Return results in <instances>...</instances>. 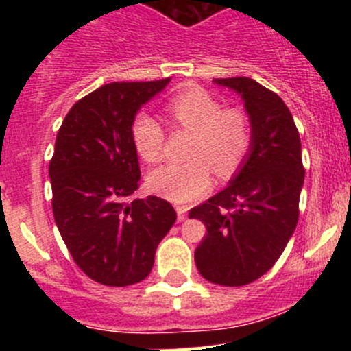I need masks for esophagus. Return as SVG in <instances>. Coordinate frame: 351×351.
<instances>
[{
  "mask_svg": "<svg viewBox=\"0 0 351 351\" xmlns=\"http://www.w3.org/2000/svg\"><path fill=\"white\" fill-rule=\"evenodd\" d=\"M176 214H178V222H183L186 219V212H189V207L186 205H175Z\"/></svg>",
  "mask_w": 351,
  "mask_h": 351,
  "instance_id": "34e87169",
  "label": "esophagus"
}]
</instances>
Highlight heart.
<instances>
[{
    "label": "heart",
    "mask_w": 351,
    "mask_h": 351,
    "mask_svg": "<svg viewBox=\"0 0 351 351\" xmlns=\"http://www.w3.org/2000/svg\"><path fill=\"white\" fill-rule=\"evenodd\" d=\"M171 123L195 132L186 162H166L147 175V185L173 202H192L212 186V169L219 178H231L253 144V127L241 108H224L219 98L200 88L173 97L166 105ZM137 154L156 162L165 153L166 134L158 119L141 112L130 127Z\"/></svg>",
    "instance_id": "obj_1"
}]
</instances>
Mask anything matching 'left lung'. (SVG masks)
Masks as SVG:
<instances>
[{
	"label": "left lung",
	"mask_w": 351,
	"mask_h": 351,
	"mask_svg": "<svg viewBox=\"0 0 351 351\" xmlns=\"http://www.w3.org/2000/svg\"><path fill=\"white\" fill-rule=\"evenodd\" d=\"M236 91L253 127V144L229 185L190 210L207 234L195 250L205 280L241 287L267 274L284 253L299 219L304 185L300 137L280 97L251 77H221Z\"/></svg>",
	"instance_id": "left-lung-1"
}]
</instances>
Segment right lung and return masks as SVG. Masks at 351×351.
I'll return each instance as SVG.
<instances>
[{
  "instance_id": "1",
  "label": "right lung",
  "mask_w": 351,
  "mask_h": 351,
  "mask_svg": "<svg viewBox=\"0 0 351 351\" xmlns=\"http://www.w3.org/2000/svg\"><path fill=\"white\" fill-rule=\"evenodd\" d=\"M168 83L104 84L73 105L56 137L49 165L56 224L77 267L101 285L144 280L176 221L162 198L129 202L141 180L132 120Z\"/></svg>"
}]
</instances>
